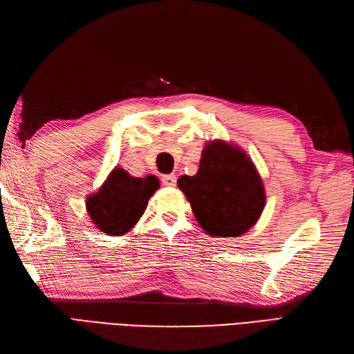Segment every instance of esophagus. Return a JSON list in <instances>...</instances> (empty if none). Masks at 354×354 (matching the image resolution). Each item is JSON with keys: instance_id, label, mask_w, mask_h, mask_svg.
Here are the masks:
<instances>
[{"instance_id": "1", "label": "esophagus", "mask_w": 354, "mask_h": 354, "mask_svg": "<svg viewBox=\"0 0 354 354\" xmlns=\"http://www.w3.org/2000/svg\"><path fill=\"white\" fill-rule=\"evenodd\" d=\"M161 183H162V185L175 187L176 185V175H162Z\"/></svg>"}]
</instances>
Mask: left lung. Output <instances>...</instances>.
Here are the masks:
<instances>
[{
    "label": "left lung",
    "mask_w": 354,
    "mask_h": 354,
    "mask_svg": "<svg viewBox=\"0 0 354 354\" xmlns=\"http://www.w3.org/2000/svg\"><path fill=\"white\" fill-rule=\"evenodd\" d=\"M178 187L203 230L224 238L245 233L265 206V189L254 165L239 148L224 142L206 145L197 174L180 176Z\"/></svg>",
    "instance_id": "8db88e82"
}]
</instances>
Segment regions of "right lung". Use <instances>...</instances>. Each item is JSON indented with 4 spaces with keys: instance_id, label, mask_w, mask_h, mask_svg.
I'll use <instances>...</instances> for the list:
<instances>
[{
    "instance_id": "right-lung-1",
    "label": "right lung",
    "mask_w": 354,
    "mask_h": 354,
    "mask_svg": "<svg viewBox=\"0 0 354 354\" xmlns=\"http://www.w3.org/2000/svg\"><path fill=\"white\" fill-rule=\"evenodd\" d=\"M158 187V178L153 175L134 178L116 167L98 193L88 197L91 220L100 230L120 236L138 223Z\"/></svg>"
}]
</instances>
